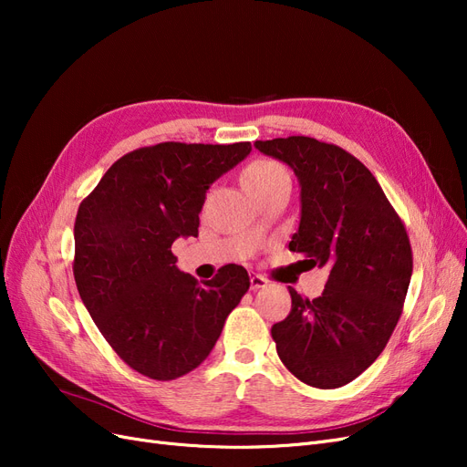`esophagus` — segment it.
<instances>
[{
    "label": "esophagus",
    "mask_w": 467,
    "mask_h": 467,
    "mask_svg": "<svg viewBox=\"0 0 467 467\" xmlns=\"http://www.w3.org/2000/svg\"><path fill=\"white\" fill-rule=\"evenodd\" d=\"M249 282H251V290H259V288H265L268 285V280L263 275H257V273H253L249 276Z\"/></svg>",
    "instance_id": "34e87169"
}]
</instances>
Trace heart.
<instances>
[{
    "instance_id": "heart-1",
    "label": "heart",
    "mask_w": 467,
    "mask_h": 467,
    "mask_svg": "<svg viewBox=\"0 0 467 467\" xmlns=\"http://www.w3.org/2000/svg\"><path fill=\"white\" fill-rule=\"evenodd\" d=\"M242 179H244L245 189L251 192V196H255L268 187L278 185V182L290 181V175L286 169L276 161L257 160L244 169Z\"/></svg>"
}]
</instances>
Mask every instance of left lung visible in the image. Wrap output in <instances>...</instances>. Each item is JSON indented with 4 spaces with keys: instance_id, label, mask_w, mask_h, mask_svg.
<instances>
[{
    "instance_id": "obj_1",
    "label": "left lung",
    "mask_w": 467,
    "mask_h": 467,
    "mask_svg": "<svg viewBox=\"0 0 467 467\" xmlns=\"http://www.w3.org/2000/svg\"><path fill=\"white\" fill-rule=\"evenodd\" d=\"M300 181L302 216L290 251L329 266L319 298L290 288L292 309L273 325L276 352L304 384L333 389L386 348L413 273L411 244L376 177L355 155L307 136L255 142Z\"/></svg>"
}]
</instances>
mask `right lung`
I'll use <instances>...</instances> for the list:
<instances>
[{
	"instance_id": "obj_1",
	"label": "right lung",
	"mask_w": 467,
	"mask_h": 467,
	"mask_svg": "<svg viewBox=\"0 0 467 467\" xmlns=\"http://www.w3.org/2000/svg\"><path fill=\"white\" fill-rule=\"evenodd\" d=\"M249 151V142L140 148L112 163L79 204L78 292L132 370L161 381L194 370L249 290L244 266L225 265L199 282L171 253L177 237L199 235L206 191Z\"/></svg>"
}]
</instances>
